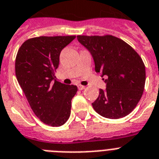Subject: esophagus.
I'll list each match as a JSON object with an SVG mask.
<instances>
[{
	"mask_svg": "<svg viewBox=\"0 0 159 159\" xmlns=\"http://www.w3.org/2000/svg\"><path fill=\"white\" fill-rule=\"evenodd\" d=\"M78 89H80V90H84V89H85V86H84V85H81V84H79Z\"/></svg>",
	"mask_w": 159,
	"mask_h": 159,
	"instance_id": "1",
	"label": "esophagus"
}]
</instances>
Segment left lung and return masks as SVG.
<instances>
[{"label":"left lung","instance_id":"obj_1","mask_svg":"<svg viewBox=\"0 0 159 159\" xmlns=\"http://www.w3.org/2000/svg\"><path fill=\"white\" fill-rule=\"evenodd\" d=\"M77 39L91 53L96 72L106 77V90L100 89L92 104L96 112L113 119L129 115L145 89V66L140 55L114 35H77Z\"/></svg>","mask_w":159,"mask_h":159}]
</instances>
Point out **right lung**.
I'll use <instances>...</instances> for the list:
<instances>
[{
    "mask_svg": "<svg viewBox=\"0 0 159 159\" xmlns=\"http://www.w3.org/2000/svg\"><path fill=\"white\" fill-rule=\"evenodd\" d=\"M75 35L40 36L28 39L21 45L15 59V74L28 103L44 124L60 127L70 115L75 85L58 82L55 71L61 51Z\"/></svg>",
    "mask_w": 159,
    "mask_h": 159,
    "instance_id": "1",
    "label": "right lung"
}]
</instances>
